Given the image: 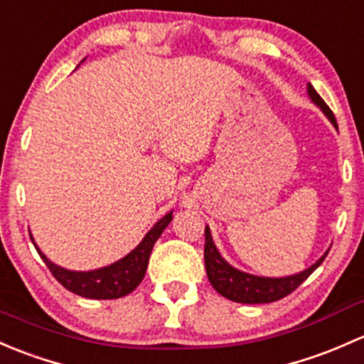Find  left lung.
Masks as SVG:
<instances>
[{
	"instance_id": "1",
	"label": "left lung",
	"mask_w": 364,
	"mask_h": 364,
	"mask_svg": "<svg viewBox=\"0 0 364 364\" xmlns=\"http://www.w3.org/2000/svg\"><path fill=\"white\" fill-rule=\"evenodd\" d=\"M306 92H309V98L312 100V103L317 105L322 110V114H324L326 117L329 119V122L335 126V129H338L335 115L329 110L328 105L324 103V100L317 95V91L314 89V85L310 84V82L306 84ZM326 256H328V250H326L312 266H309V268L303 269V272L294 273V275H252V273H245L228 263V261L220 256L219 250H217L215 243H213L212 233H210V228H205V268H207V277L210 284H212L213 289H215L220 296L237 303L256 305V303H272L277 301V299L286 298L287 294L293 293L299 284H303V280L309 279V277L316 272V268H319Z\"/></svg>"
}]
</instances>
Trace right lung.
Wrapping results in <instances>:
<instances>
[{
	"instance_id": "1",
	"label": "right lung",
	"mask_w": 364,
	"mask_h": 364,
	"mask_svg": "<svg viewBox=\"0 0 364 364\" xmlns=\"http://www.w3.org/2000/svg\"><path fill=\"white\" fill-rule=\"evenodd\" d=\"M171 219H173V210L168 212L163 219L157 220L154 226L149 230V233L145 235L144 240L127 256L115 261V263L103 266V268L89 269V272H73V269H66L63 266L52 263L38 249L31 233H29V237L35 243V249L38 250L43 263L47 264V268L50 269L52 275L55 277V280L63 287H66L71 293L82 296V298L117 299L133 293L140 286V282L145 277V272H147L149 257H151L152 249H154V243L161 237L164 228L171 223Z\"/></svg>"
}]
</instances>
